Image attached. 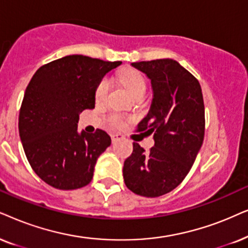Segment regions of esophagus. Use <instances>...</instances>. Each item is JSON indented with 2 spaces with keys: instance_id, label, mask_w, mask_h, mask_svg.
Masks as SVG:
<instances>
[{
  "instance_id": "obj_1",
  "label": "esophagus",
  "mask_w": 248,
  "mask_h": 248,
  "mask_svg": "<svg viewBox=\"0 0 248 248\" xmlns=\"http://www.w3.org/2000/svg\"><path fill=\"white\" fill-rule=\"evenodd\" d=\"M111 140H112V143H115V141L124 140V136H122L121 134H114V135H111Z\"/></svg>"
}]
</instances>
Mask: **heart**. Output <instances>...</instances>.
I'll return each mask as SVG.
<instances>
[{"mask_svg":"<svg viewBox=\"0 0 248 248\" xmlns=\"http://www.w3.org/2000/svg\"><path fill=\"white\" fill-rule=\"evenodd\" d=\"M121 81L124 82V85L128 88V91L130 92V94L134 97L138 96H144L146 93V81L143 76L140 72L135 70H129L124 72L121 75ZM111 87V81L108 78H103L98 82L96 90H95V101L101 103V102L105 101L107 98L108 91ZM108 124L112 128H120L122 126V119L120 115L118 114H111L108 118Z\"/></svg>","mask_w":248,"mask_h":248,"instance_id":"heart-1","label":"heart"}]
</instances>
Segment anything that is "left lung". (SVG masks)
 <instances>
[{
    "instance_id": "8db88e82",
    "label": "left lung",
    "mask_w": 248,
    "mask_h": 248,
    "mask_svg": "<svg viewBox=\"0 0 248 248\" xmlns=\"http://www.w3.org/2000/svg\"><path fill=\"white\" fill-rule=\"evenodd\" d=\"M151 79L153 101L137 126L153 134L154 146L145 152L134 143L124 161V180L137 195L157 197L173 190L189 172L205 130L202 88L197 79L172 59L131 63Z\"/></svg>"
}]
</instances>
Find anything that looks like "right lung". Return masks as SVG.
<instances>
[{
  "instance_id": "add662e5",
  "label": "right lung",
  "mask_w": 248,
  "mask_h": 248,
  "mask_svg": "<svg viewBox=\"0 0 248 248\" xmlns=\"http://www.w3.org/2000/svg\"><path fill=\"white\" fill-rule=\"evenodd\" d=\"M85 55H68L42 65L26 88L19 135L35 173L49 186L78 189L93 179L97 157L111 145L104 130L78 133L79 113L95 108V90L120 65Z\"/></svg>"
}]
</instances>
